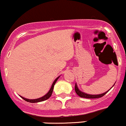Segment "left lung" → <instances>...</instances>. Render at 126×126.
Listing matches in <instances>:
<instances>
[{"mask_svg": "<svg viewBox=\"0 0 126 126\" xmlns=\"http://www.w3.org/2000/svg\"><path fill=\"white\" fill-rule=\"evenodd\" d=\"M115 83L113 84V86H112V87L114 86ZM111 88H110V89H111ZM110 90L107 91L105 92V93H102V94H94V95H93V94H86V93H84V92L82 91H80L79 89V88H78V85H77L76 83V85H75V91H76V94H78V95H79V97H82V98H100V97H103V95H105V94H106V93H108V92Z\"/></svg>", "mask_w": 126, "mask_h": 126, "instance_id": "1", "label": "left lung"}]
</instances>
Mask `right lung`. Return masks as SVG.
<instances>
[{
	"mask_svg": "<svg viewBox=\"0 0 126 126\" xmlns=\"http://www.w3.org/2000/svg\"><path fill=\"white\" fill-rule=\"evenodd\" d=\"M61 76H58L57 78H56V79L55 80L53 81V82L52 86H51V88H50L49 91H48V92H47V93L46 94H45L44 96H43V97H40V98H36V99H28V98H24L23 97H22V96L20 95V97H21V98H23V100H25V101H28V102H30V103H38V102H41V101H45L46 100L48 99V98H49L50 97V96L52 95V93H53V88H54V85H55V83H56V81L58 80V79H59V77H60Z\"/></svg>",
	"mask_w": 126,
	"mask_h": 126,
	"instance_id": "1",
	"label": "right lung"
}]
</instances>
